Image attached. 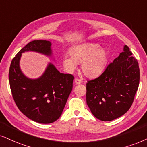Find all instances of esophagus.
I'll list each match as a JSON object with an SVG mask.
<instances>
[{
    "mask_svg": "<svg viewBox=\"0 0 147 147\" xmlns=\"http://www.w3.org/2000/svg\"><path fill=\"white\" fill-rule=\"evenodd\" d=\"M81 80H80L79 79H75V83H76V84H80V83H81Z\"/></svg>",
    "mask_w": 147,
    "mask_h": 147,
    "instance_id": "34e87169",
    "label": "esophagus"
}]
</instances>
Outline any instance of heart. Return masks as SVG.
Listing matches in <instances>:
<instances>
[{
  "instance_id": "heart-1",
  "label": "heart",
  "mask_w": 147,
  "mask_h": 147,
  "mask_svg": "<svg viewBox=\"0 0 147 147\" xmlns=\"http://www.w3.org/2000/svg\"><path fill=\"white\" fill-rule=\"evenodd\" d=\"M109 55L107 50L100 48L98 44L84 43L74 46L69 50L62 64L68 72H72L81 63V70L85 76L96 78L102 73L107 66Z\"/></svg>"
}]
</instances>
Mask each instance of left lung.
<instances>
[{
  "instance_id": "left-lung-1",
  "label": "left lung",
  "mask_w": 147,
  "mask_h": 147,
  "mask_svg": "<svg viewBox=\"0 0 147 147\" xmlns=\"http://www.w3.org/2000/svg\"><path fill=\"white\" fill-rule=\"evenodd\" d=\"M129 48L108 65L100 77L87 81L86 101L98 119L109 121L125 114L132 105L140 81V69Z\"/></svg>"
}]
</instances>
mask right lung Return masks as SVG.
Masks as SVG:
<instances>
[{"mask_svg":"<svg viewBox=\"0 0 147 147\" xmlns=\"http://www.w3.org/2000/svg\"><path fill=\"white\" fill-rule=\"evenodd\" d=\"M51 43L48 40H32L13 57L9 72L12 96L17 107L30 119L40 123H51L62 115L72 90L74 76L60 73L51 63L41 77L29 79L20 67L22 53L36 51L51 55Z\"/></svg>","mask_w":147,"mask_h":147,"instance_id":"add662e5","label":"right lung"}]
</instances>
